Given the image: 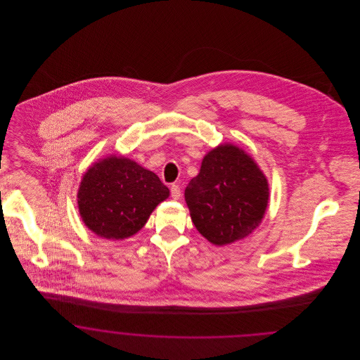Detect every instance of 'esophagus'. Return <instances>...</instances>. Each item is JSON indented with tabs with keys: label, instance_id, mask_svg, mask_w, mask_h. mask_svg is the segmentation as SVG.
I'll return each mask as SVG.
<instances>
[{
	"label": "esophagus",
	"instance_id": "obj_1",
	"mask_svg": "<svg viewBox=\"0 0 360 360\" xmlns=\"http://www.w3.org/2000/svg\"><path fill=\"white\" fill-rule=\"evenodd\" d=\"M170 190H172V197L174 200H178L181 197V188L178 184H172Z\"/></svg>",
	"mask_w": 360,
	"mask_h": 360
}]
</instances>
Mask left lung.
Instances as JSON below:
<instances>
[{
	"label": "left lung",
	"mask_w": 360,
	"mask_h": 360,
	"mask_svg": "<svg viewBox=\"0 0 360 360\" xmlns=\"http://www.w3.org/2000/svg\"><path fill=\"white\" fill-rule=\"evenodd\" d=\"M270 188L257 162L243 148L224 143L204 156L185 200L197 231L214 245L251 235L262 223Z\"/></svg>",
	"instance_id": "left-lung-1"
}]
</instances>
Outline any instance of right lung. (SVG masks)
Wrapping results in <instances>:
<instances>
[{"label":"right lung","mask_w":360,"mask_h":360,"mask_svg":"<svg viewBox=\"0 0 360 360\" xmlns=\"http://www.w3.org/2000/svg\"><path fill=\"white\" fill-rule=\"evenodd\" d=\"M170 190L135 160L109 155L86 170L77 194L86 226L97 236L124 240L137 233Z\"/></svg>","instance_id":"add662e5"}]
</instances>
